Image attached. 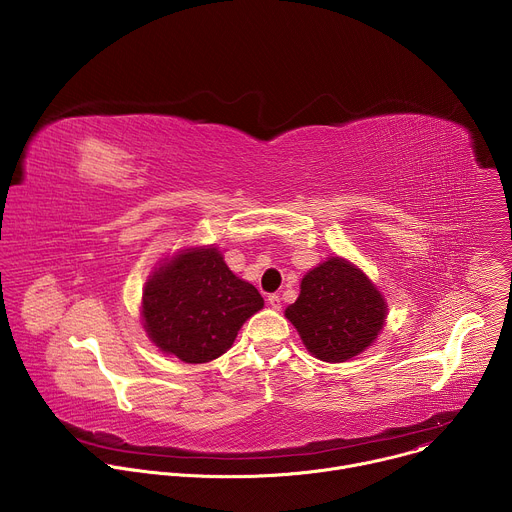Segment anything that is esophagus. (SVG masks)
Returning a JSON list of instances; mask_svg holds the SVG:
<instances>
[{"mask_svg": "<svg viewBox=\"0 0 512 512\" xmlns=\"http://www.w3.org/2000/svg\"><path fill=\"white\" fill-rule=\"evenodd\" d=\"M267 304L273 308V310H279L281 308V298L277 294H271L267 296Z\"/></svg>", "mask_w": 512, "mask_h": 512, "instance_id": "34e87169", "label": "esophagus"}]
</instances>
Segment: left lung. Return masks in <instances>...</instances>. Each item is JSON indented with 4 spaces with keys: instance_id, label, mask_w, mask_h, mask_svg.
Listing matches in <instances>:
<instances>
[{
    "instance_id": "1",
    "label": "left lung",
    "mask_w": 512,
    "mask_h": 512,
    "mask_svg": "<svg viewBox=\"0 0 512 512\" xmlns=\"http://www.w3.org/2000/svg\"><path fill=\"white\" fill-rule=\"evenodd\" d=\"M387 310L367 275L342 257H330L304 275L300 298L285 308V318L316 358L344 362L375 342Z\"/></svg>"
}]
</instances>
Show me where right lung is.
I'll list each match as a JSON object with an SVG mask.
<instances>
[{"label": "right lung", "mask_w": 512, "mask_h": 512, "mask_svg": "<svg viewBox=\"0 0 512 512\" xmlns=\"http://www.w3.org/2000/svg\"><path fill=\"white\" fill-rule=\"evenodd\" d=\"M263 298L214 247L184 249L145 281L141 320L166 354L200 364L225 354Z\"/></svg>", "instance_id": "obj_1"}]
</instances>
